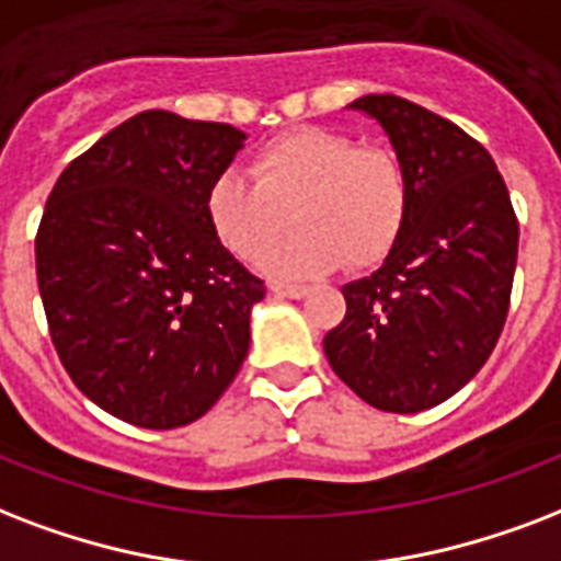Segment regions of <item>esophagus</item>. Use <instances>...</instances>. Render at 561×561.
I'll list each match as a JSON object with an SVG mask.
<instances>
[{
  "instance_id": "obj_1",
  "label": "esophagus",
  "mask_w": 561,
  "mask_h": 561,
  "mask_svg": "<svg viewBox=\"0 0 561 561\" xmlns=\"http://www.w3.org/2000/svg\"><path fill=\"white\" fill-rule=\"evenodd\" d=\"M272 293L280 295V298H304L310 289L301 284H272Z\"/></svg>"
}]
</instances>
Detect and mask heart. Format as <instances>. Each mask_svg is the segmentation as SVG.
I'll list each match as a JSON object with an SVG mask.
<instances>
[{"label":"heart","instance_id":"obj_1","mask_svg":"<svg viewBox=\"0 0 561 561\" xmlns=\"http://www.w3.org/2000/svg\"><path fill=\"white\" fill-rule=\"evenodd\" d=\"M251 172L225 169L213 178L204 216L233 257L260 263L295 215L302 228L263 263L275 277L321 275L340 263L380 266L410 219L403 160L386 146H359L351 134L289 128L260 146Z\"/></svg>","mask_w":561,"mask_h":561}]
</instances>
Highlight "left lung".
<instances>
[{"mask_svg": "<svg viewBox=\"0 0 561 561\" xmlns=\"http://www.w3.org/2000/svg\"><path fill=\"white\" fill-rule=\"evenodd\" d=\"M351 107L383 125L412 204L383 266L342 286L348 310L324 354L363 401L407 415L457 394L501 340L518 216L492 154L459 125L389 93Z\"/></svg>", "mask_w": 561, "mask_h": 561, "instance_id": "obj_1", "label": "left lung"}]
</instances>
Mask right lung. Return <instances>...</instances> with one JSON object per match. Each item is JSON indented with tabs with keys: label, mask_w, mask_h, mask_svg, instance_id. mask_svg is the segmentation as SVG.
Here are the masks:
<instances>
[{
	"label": "right lung",
	"mask_w": 561,
	"mask_h": 561,
	"mask_svg": "<svg viewBox=\"0 0 561 561\" xmlns=\"http://www.w3.org/2000/svg\"><path fill=\"white\" fill-rule=\"evenodd\" d=\"M242 140L233 125L142 111L51 186L34 240L51 345L72 383L134 427L202 419L249 354L266 286L204 216Z\"/></svg>",
	"instance_id": "obj_1"
}]
</instances>
